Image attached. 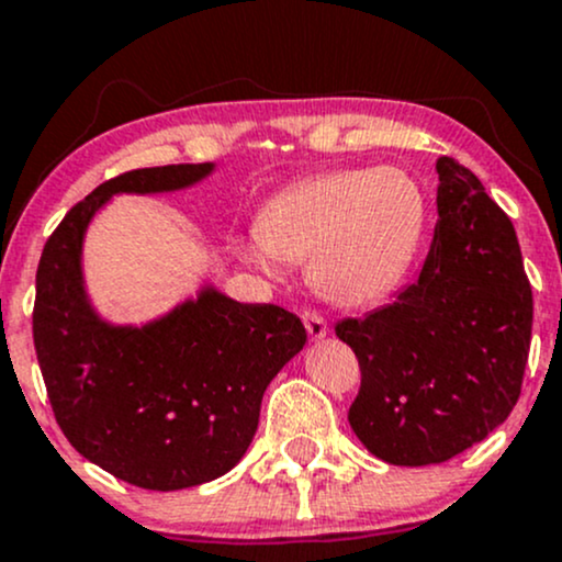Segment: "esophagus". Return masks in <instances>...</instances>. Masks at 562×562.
Here are the masks:
<instances>
[{
	"mask_svg": "<svg viewBox=\"0 0 562 562\" xmlns=\"http://www.w3.org/2000/svg\"><path fill=\"white\" fill-rule=\"evenodd\" d=\"M303 325H306V333L312 340L327 338V322L317 312H303Z\"/></svg>",
	"mask_w": 562,
	"mask_h": 562,
	"instance_id": "obj_1",
	"label": "esophagus"
}]
</instances>
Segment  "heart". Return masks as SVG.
Masks as SVG:
<instances>
[{"mask_svg":"<svg viewBox=\"0 0 562 562\" xmlns=\"http://www.w3.org/2000/svg\"><path fill=\"white\" fill-rule=\"evenodd\" d=\"M425 218L423 187L402 169L327 171L277 192L235 254L272 280H282L285 263L308 261V282L322 299L370 306L402 285Z\"/></svg>","mask_w":562,"mask_h":562,"instance_id":"b5f03b06","label":"heart"}]
</instances>
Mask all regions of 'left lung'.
Instances as JSON below:
<instances>
[{"label": "left lung", "instance_id": "8db88e82", "mask_svg": "<svg viewBox=\"0 0 562 562\" xmlns=\"http://www.w3.org/2000/svg\"><path fill=\"white\" fill-rule=\"evenodd\" d=\"M420 277L335 325L362 367L348 423L391 465L447 462L499 428L524 385L533 301L518 237L473 171L441 156Z\"/></svg>", "mask_w": 562, "mask_h": 562}]
</instances>
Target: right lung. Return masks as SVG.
<instances>
[{
    "mask_svg": "<svg viewBox=\"0 0 562 562\" xmlns=\"http://www.w3.org/2000/svg\"><path fill=\"white\" fill-rule=\"evenodd\" d=\"M214 171L153 166L100 184L68 211L36 272L34 346L57 425L89 462L150 492L229 473L259 428L263 391L306 344L295 314L214 282L139 325L94 306L83 274L94 216L115 195L190 190Z\"/></svg>",
    "mask_w": 562,
    "mask_h": 562,
    "instance_id": "right-lung-1",
    "label": "right lung"
}]
</instances>
